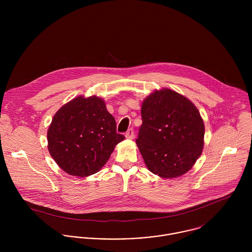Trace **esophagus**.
<instances>
[{
	"label": "esophagus",
	"instance_id": "esophagus-1",
	"mask_svg": "<svg viewBox=\"0 0 252 252\" xmlns=\"http://www.w3.org/2000/svg\"><path fill=\"white\" fill-rule=\"evenodd\" d=\"M125 137L128 139V140H133L134 139V130L131 128L129 129L126 134H125Z\"/></svg>",
	"mask_w": 252,
	"mask_h": 252
}]
</instances>
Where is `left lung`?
<instances>
[{
	"mask_svg": "<svg viewBox=\"0 0 252 252\" xmlns=\"http://www.w3.org/2000/svg\"><path fill=\"white\" fill-rule=\"evenodd\" d=\"M142 118L136 143L148 170L164 179L189 171L202 153L205 136L194 104L173 90H157L144 100Z\"/></svg>",
	"mask_w": 252,
	"mask_h": 252,
	"instance_id": "left-lung-1",
	"label": "left lung"
}]
</instances>
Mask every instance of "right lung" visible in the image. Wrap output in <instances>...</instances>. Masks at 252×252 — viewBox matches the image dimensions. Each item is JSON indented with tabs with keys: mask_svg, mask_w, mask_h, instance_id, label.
<instances>
[{
	"mask_svg": "<svg viewBox=\"0 0 252 252\" xmlns=\"http://www.w3.org/2000/svg\"><path fill=\"white\" fill-rule=\"evenodd\" d=\"M124 139L104 100L96 96H80L64 105L47 131L51 157L63 171L80 178L99 172Z\"/></svg>",
	"mask_w": 252,
	"mask_h": 252,
	"instance_id": "add662e5",
	"label": "right lung"
}]
</instances>
